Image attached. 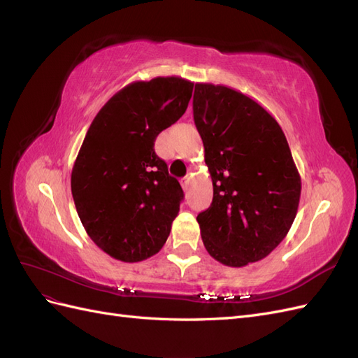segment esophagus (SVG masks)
<instances>
[{"instance_id":"obj_1","label":"esophagus","mask_w":358,"mask_h":358,"mask_svg":"<svg viewBox=\"0 0 358 358\" xmlns=\"http://www.w3.org/2000/svg\"><path fill=\"white\" fill-rule=\"evenodd\" d=\"M189 180H191V176H185V178H182V187H183V189H188V187H189Z\"/></svg>"}]
</instances>
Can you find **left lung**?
<instances>
[{
  "instance_id": "left-lung-1",
  "label": "left lung",
  "mask_w": 358,
  "mask_h": 358,
  "mask_svg": "<svg viewBox=\"0 0 358 358\" xmlns=\"http://www.w3.org/2000/svg\"><path fill=\"white\" fill-rule=\"evenodd\" d=\"M192 112L213 183L197 216L204 248L229 267L259 262L284 241L300 201L287 137L264 107L224 85L196 83Z\"/></svg>"
}]
</instances>
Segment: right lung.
Masks as SVG:
<instances>
[{
    "label": "right lung",
    "mask_w": 358,
    "mask_h": 358,
    "mask_svg": "<svg viewBox=\"0 0 358 358\" xmlns=\"http://www.w3.org/2000/svg\"><path fill=\"white\" fill-rule=\"evenodd\" d=\"M194 83L169 76L127 85L96 113L71 171V194L86 233L125 263L155 255L179 213L183 191L154 149L185 113Z\"/></svg>",
    "instance_id": "1"
}]
</instances>
